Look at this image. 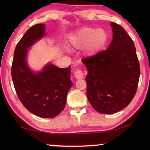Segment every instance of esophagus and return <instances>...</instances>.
I'll return each instance as SVG.
<instances>
[{
  "mask_svg": "<svg viewBox=\"0 0 150 150\" xmlns=\"http://www.w3.org/2000/svg\"><path fill=\"white\" fill-rule=\"evenodd\" d=\"M74 76L77 79H81L83 78V73L82 72V71L77 70L74 73Z\"/></svg>",
  "mask_w": 150,
  "mask_h": 150,
  "instance_id": "esophagus-1",
  "label": "esophagus"
}]
</instances>
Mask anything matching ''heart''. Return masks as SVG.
Instances as JSON below:
<instances>
[{"instance_id":"b5f03b06","label":"heart","mask_w":150,"mask_h":150,"mask_svg":"<svg viewBox=\"0 0 150 150\" xmlns=\"http://www.w3.org/2000/svg\"><path fill=\"white\" fill-rule=\"evenodd\" d=\"M108 34L105 30L85 27L76 30L69 36V44L74 48H82L85 45L86 54L92 57L98 54L105 46Z\"/></svg>"}]
</instances>
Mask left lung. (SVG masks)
Wrapping results in <instances>:
<instances>
[{"instance_id": "obj_1", "label": "left lung", "mask_w": 150, "mask_h": 150, "mask_svg": "<svg viewBox=\"0 0 150 150\" xmlns=\"http://www.w3.org/2000/svg\"><path fill=\"white\" fill-rule=\"evenodd\" d=\"M112 40L106 50L83 59L88 70L87 96L99 113L126 108L135 96L140 67L133 40L122 27L111 22Z\"/></svg>"}]
</instances>
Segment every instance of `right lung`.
<instances>
[{
  "instance_id": "1",
  "label": "right lung",
  "mask_w": 150,
  "mask_h": 150,
  "mask_svg": "<svg viewBox=\"0 0 150 150\" xmlns=\"http://www.w3.org/2000/svg\"><path fill=\"white\" fill-rule=\"evenodd\" d=\"M45 25L35 24L27 30L16 46L12 78L20 102L27 110L42 118H54L64 108L72 87L70 66L59 68L52 63L42 71H33L27 63L29 47L45 35Z\"/></svg>"
}]
</instances>
